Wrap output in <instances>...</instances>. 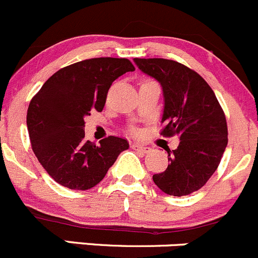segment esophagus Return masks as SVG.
Instances as JSON below:
<instances>
[{
	"label": "esophagus",
	"mask_w": 258,
	"mask_h": 258,
	"mask_svg": "<svg viewBox=\"0 0 258 258\" xmlns=\"http://www.w3.org/2000/svg\"><path fill=\"white\" fill-rule=\"evenodd\" d=\"M132 148L134 150H137V152L143 153V154H147V153L150 152V148L149 147H145V145L139 144V143H134V144H132Z\"/></svg>",
	"instance_id": "obj_1"
}]
</instances>
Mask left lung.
Listing matches in <instances>:
<instances>
[{"mask_svg": "<svg viewBox=\"0 0 258 258\" xmlns=\"http://www.w3.org/2000/svg\"><path fill=\"white\" fill-rule=\"evenodd\" d=\"M160 83L164 95L163 137H179L168 149L167 169L153 175L160 190L182 197L201 189L218 168L228 143L226 115L207 81L192 69L167 58H134Z\"/></svg>", "mask_w": 258, "mask_h": 258, "instance_id": "8db88e82", "label": "left lung"}]
</instances>
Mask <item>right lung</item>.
<instances>
[{"instance_id":"right-lung-1","label":"right lung","mask_w":258,"mask_h":258,"mask_svg":"<svg viewBox=\"0 0 258 258\" xmlns=\"http://www.w3.org/2000/svg\"><path fill=\"white\" fill-rule=\"evenodd\" d=\"M135 68L128 58L79 61L47 79L27 109V129L43 169L69 189L86 190L103 180L129 143L110 135L96 145L85 140L84 118L103 110L114 80Z\"/></svg>"}]
</instances>
